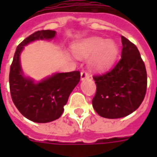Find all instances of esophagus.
I'll return each instance as SVG.
<instances>
[{
  "label": "esophagus",
  "instance_id": "34e87169",
  "mask_svg": "<svg viewBox=\"0 0 157 157\" xmlns=\"http://www.w3.org/2000/svg\"><path fill=\"white\" fill-rule=\"evenodd\" d=\"M90 77V75H89V73L86 71H82L81 72V79L82 80H85V79H87Z\"/></svg>",
  "mask_w": 157,
  "mask_h": 157
}]
</instances>
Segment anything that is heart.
Listing matches in <instances>:
<instances>
[{"label": "heart", "mask_w": 157, "mask_h": 157, "mask_svg": "<svg viewBox=\"0 0 157 157\" xmlns=\"http://www.w3.org/2000/svg\"><path fill=\"white\" fill-rule=\"evenodd\" d=\"M75 55L82 59L93 56L92 66L104 69L111 65L118 55V46L114 42L107 41L101 38H92L75 44L73 48Z\"/></svg>", "instance_id": "heart-1"}]
</instances>
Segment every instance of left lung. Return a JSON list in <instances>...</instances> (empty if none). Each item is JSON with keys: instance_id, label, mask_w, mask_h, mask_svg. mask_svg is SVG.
I'll use <instances>...</instances> for the list:
<instances>
[{"instance_id": "obj_1", "label": "left lung", "mask_w": 157, "mask_h": 157, "mask_svg": "<svg viewBox=\"0 0 157 157\" xmlns=\"http://www.w3.org/2000/svg\"><path fill=\"white\" fill-rule=\"evenodd\" d=\"M121 59L108 72L93 76L97 92L93 109L107 118H123L138 109L145 98L147 74L138 48L121 37Z\"/></svg>"}]
</instances>
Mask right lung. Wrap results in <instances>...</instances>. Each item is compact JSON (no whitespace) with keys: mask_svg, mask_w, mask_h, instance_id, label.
I'll return each mask as SVG.
<instances>
[{"mask_svg":"<svg viewBox=\"0 0 157 157\" xmlns=\"http://www.w3.org/2000/svg\"><path fill=\"white\" fill-rule=\"evenodd\" d=\"M55 33L52 30H40L26 38L17 47L10 68L9 84L12 102L25 118L36 123H48L59 118L69 96L81 78L78 71L56 73L39 83L23 76L20 54L24 46L34 40L53 39Z\"/></svg>","mask_w":157,"mask_h":157,"instance_id":"1","label":"right lung"}]
</instances>
